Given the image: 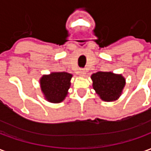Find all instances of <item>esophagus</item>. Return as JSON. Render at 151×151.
Listing matches in <instances>:
<instances>
[{"instance_id":"obj_1","label":"esophagus","mask_w":151,"mask_h":151,"mask_svg":"<svg viewBox=\"0 0 151 151\" xmlns=\"http://www.w3.org/2000/svg\"><path fill=\"white\" fill-rule=\"evenodd\" d=\"M86 70L85 69H80L78 72V74L79 76H81V77H84L86 75Z\"/></svg>"}]
</instances>
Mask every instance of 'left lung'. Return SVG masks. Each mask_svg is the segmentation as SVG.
Returning a JSON list of instances; mask_svg holds the SVG:
<instances>
[{
    "mask_svg": "<svg viewBox=\"0 0 151 151\" xmlns=\"http://www.w3.org/2000/svg\"><path fill=\"white\" fill-rule=\"evenodd\" d=\"M92 86L103 101L113 102L120 98L126 81L122 74L112 72H99L91 77Z\"/></svg>",
    "mask_w": 151,
    "mask_h": 151,
    "instance_id": "obj_1",
    "label": "left lung"
}]
</instances>
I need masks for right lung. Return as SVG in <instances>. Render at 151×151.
Wrapping results in <instances>:
<instances>
[{
	"mask_svg": "<svg viewBox=\"0 0 151 151\" xmlns=\"http://www.w3.org/2000/svg\"><path fill=\"white\" fill-rule=\"evenodd\" d=\"M73 74L66 72H52L43 74L40 79V85L43 97L47 101L59 104L68 95Z\"/></svg>",
	"mask_w": 151,
	"mask_h": 151,
	"instance_id": "add662e5",
	"label": "right lung"
}]
</instances>
